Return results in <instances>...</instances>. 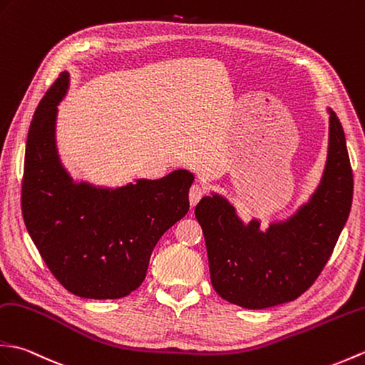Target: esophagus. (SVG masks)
<instances>
[{
  "label": "esophagus",
  "mask_w": 365,
  "mask_h": 365,
  "mask_svg": "<svg viewBox=\"0 0 365 365\" xmlns=\"http://www.w3.org/2000/svg\"><path fill=\"white\" fill-rule=\"evenodd\" d=\"M203 192H205V190H203L200 185H192L191 186V190H190V203H191L192 207L197 205V202L202 199Z\"/></svg>",
  "instance_id": "1"
}]
</instances>
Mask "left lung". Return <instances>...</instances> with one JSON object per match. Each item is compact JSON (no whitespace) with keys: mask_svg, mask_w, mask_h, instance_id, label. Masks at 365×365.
Instances as JSON below:
<instances>
[{"mask_svg":"<svg viewBox=\"0 0 365 365\" xmlns=\"http://www.w3.org/2000/svg\"><path fill=\"white\" fill-rule=\"evenodd\" d=\"M353 171L342 124L329 110V146L324 177L308 203L283 222L244 224L233 205L213 194L197 203L211 284L221 297L249 309L292 302L324 270L349 219Z\"/></svg>","mask_w":365,"mask_h":365,"instance_id":"left-lung-1","label":"left lung"}]
</instances>
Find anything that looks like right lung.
Masks as SVG:
<instances>
[{
	"label": "right lung",
	"instance_id": "add662e5",
	"mask_svg": "<svg viewBox=\"0 0 365 365\" xmlns=\"http://www.w3.org/2000/svg\"><path fill=\"white\" fill-rule=\"evenodd\" d=\"M63 71L31 121L21 183V211L31 238L57 282L83 299H121L143 283L155 244L188 213L191 173L121 188L74 183L57 155V104Z\"/></svg>",
	"mask_w": 365,
	"mask_h": 365
}]
</instances>
